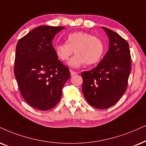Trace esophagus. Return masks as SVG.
Returning <instances> with one entry per match:
<instances>
[{"mask_svg": "<svg viewBox=\"0 0 146 146\" xmlns=\"http://www.w3.org/2000/svg\"><path fill=\"white\" fill-rule=\"evenodd\" d=\"M70 73H71V75H74L75 74H77V72H75L74 71H73V70H70Z\"/></svg>", "mask_w": 146, "mask_h": 146, "instance_id": "1", "label": "esophagus"}]
</instances>
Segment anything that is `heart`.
Wrapping results in <instances>:
<instances>
[{
  "instance_id": "1",
  "label": "heart",
  "mask_w": 146,
  "mask_h": 146,
  "mask_svg": "<svg viewBox=\"0 0 146 146\" xmlns=\"http://www.w3.org/2000/svg\"><path fill=\"white\" fill-rule=\"evenodd\" d=\"M76 54L68 62L71 67L78 68L87 64H94L101 59L104 52V44L96 36L84 32H76L68 35L67 43L56 44L55 52L62 61H67L70 56Z\"/></svg>"
}]
</instances>
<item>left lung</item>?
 I'll use <instances>...</instances> for the list:
<instances>
[{"label": "left lung", "instance_id": "8db88e82", "mask_svg": "<svg viewBox=\"0 0 146 146\" xmlns=\"http://www.w3.org/2000/svg\"><path fill=\"white\" fill-rule=\"evenodd\" d=\"M102 28L109 38V48L97 67L82 73V92L92 106L106 109L126 91L131 62L128 42L111 29Z\"/></svg>", "mask_w": 146, "mask_h": 146}]
</instances>
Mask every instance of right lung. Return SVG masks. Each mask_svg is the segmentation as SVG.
Listing matches in <instances>:
<instances>
[{"label":"right lung","instance_id":"right-lung-1","mask_svg":"<svg viewBox=\"0 0 146 146\" xmlns=\"http://www.w3.org/2000/svg\"><path fill=\"white\" fill-rule=\"evenodd\" d=\"M64 28L38 26L17 44L15 76L24 100L38 110L52 109L59 102L62 88L71 76L52 44L55 35Z\"/></svg>","mask_w":146,"mask_h":146}]
</instances>
